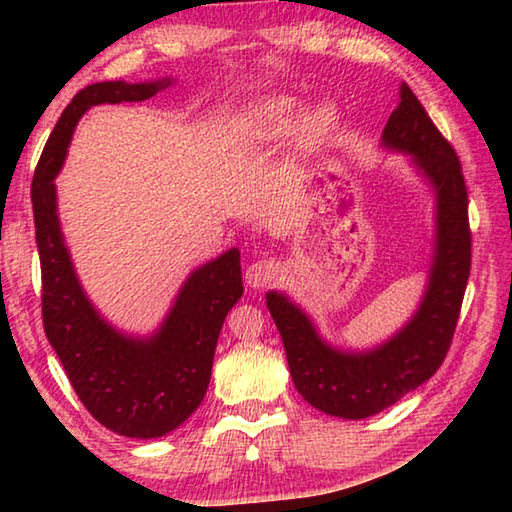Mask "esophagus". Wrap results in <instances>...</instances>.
Returning a JSON list of instances; mask_svg holds the SVG:
<instances>
[{"label": "esophagus", "mask_w": 512, "mask_h": 512, "mask_svg": "<svg viewBox=\"0 0 512 512\" xmlns=\"http://www.w3.org/2000/svg\"><path fill=\"white\" fill-rule=\"evenodd\" d=\"M273 277H275L273 259H259V262H253L246 268V282L248 287L253 289H264L266 284H271Z\"/></svg>", "instance_id": "esophagus-1"}]
</instances>
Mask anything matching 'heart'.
I'll list each match as a JSON object with an SVG mask.
<instances>
[{
    "label": "heart",
    "mask_w": 512,
    "mask_h": 512,
    "mask_svg": "<svg viewBox=\"0 0 512 512\" xmlns=\"http://www.w3.org/2000/svg\"><path fill=\"white\" fill-rule=\"evenodd\" d=\"M264 117L271 121V124L280 126L284 121L289 119V103L287 101H273V103H266L264 108ZM329 119H332V112L327 108H318L314 115L309 117L307 121V135L309 137H318L327 131L329 126Z\"/></svg>",
    "instance_id": "1"
}]
</instances>
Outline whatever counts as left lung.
I'll return each instance as SVG.
<instances>
[{
	"mask_svg": "<svg viewBox=\"0 0 512 512\" xmlns=\"http://www.w3.org/2000/svg\"><path fill=\"white\" fill-rule=\"evenodd\" d=\"M384 128V144L415 155L438 196V237L431 280L418 314L381 348L336 352L318 339L309 318L271 291L268 311L280 329L298 393L327 415L361 420L415 391L436 372L452 345L472 266V230L461 160L409 85Z\"/></svg>",
	"mask_w": 512,
	"mask_h": 512,
	"instance_id": "left-lung-1",
	"label": "left lung"
}]
</instances>
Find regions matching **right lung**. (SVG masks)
<instances>
[{
  "mask_svg": "<svg viewBox=\"0 0 512 512\" xmlns=\"http://www.w3.org/2000/svg\"><path fill=\"white\" fill-rule=\"evenodd\" d=\"M164 85L108 81L81 90L51 131L31 183L45 334L92 418L128 438H160L201 406L223 320L244 293L241 257L232 248L194 271L160 332L137 341L103 323L74 275L54 187L74 126L90 106L144 101Z\"/></svg>",
  "mask_w": 512,
  "mask_h": 512,
  "instance_id": "add662e5",
  "label": "right lung"
}]
</instances>
